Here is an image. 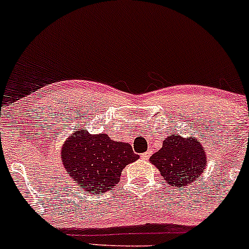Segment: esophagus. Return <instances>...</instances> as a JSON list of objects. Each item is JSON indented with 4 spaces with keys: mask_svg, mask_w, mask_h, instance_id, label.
<instances>
[{
    "mask_svg": "<svg viewBox=\"0 0 249 249\" xmlns=\"http://www.w3.org/2000/svg\"><path fill=\"white\" fill-rule=\"evenodd\" d=\"M149 156H151V152H145V153H142L141 154V159H143V160H147L149 158Z\"/></svg>",
    "mask_w": 249,
    "mask_h": 249,
    "instance_id": "esophagus-1",
    "label": "esophagus"
}]
</instances>
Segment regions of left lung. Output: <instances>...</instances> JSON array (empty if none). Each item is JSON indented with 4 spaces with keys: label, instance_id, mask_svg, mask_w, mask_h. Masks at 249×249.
I'll list each match as a JSON object with an SVG mask.
<instances>
[{
    "label": "left lung",
    "instance_id": "left-lung-1",
    "mask_svg": "<svg viewBox=\"0 0 249 249\" xmlns=\"http://www.w3.org/2000/svg\"><path fill=\"white\" fill-rule=\"evenodd\" d=\"M171 186L191 185L207 166L205 152L198 139H184L172 133L149 159Z\"/></svg>",
    "mask_w": 249,
    "mask_h": 249
}]
</instances>
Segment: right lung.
Instances as JSON below:
<instances>
[{
  "instance_id": "obj_1",
  "label": "right lung",
  "mask_w": 249,
  "mask_h": 249,
  "mask_svg": "<svg viewBox=\"0 0 249 249\" xmlns=\"http://www.w3.org/2000/svg\"><path fill=\"white\" fill-rule=\"evenodd\" d=\"M139 159L129 143L91 135L82 129L72 134L61 148V160L77 185L91 194H104L120 181L122 168Z\"/></svg>"
}]
</instances>
